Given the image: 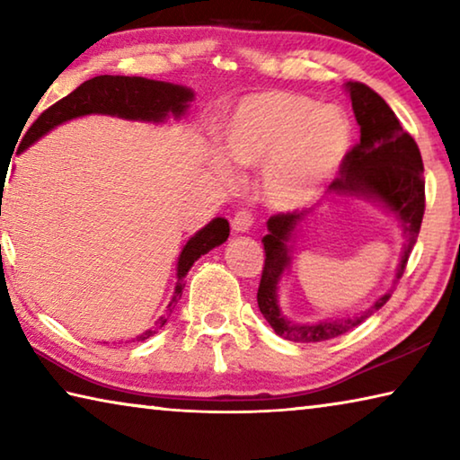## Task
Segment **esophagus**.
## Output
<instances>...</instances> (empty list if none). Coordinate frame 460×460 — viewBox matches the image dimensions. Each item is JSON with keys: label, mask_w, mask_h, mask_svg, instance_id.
Here are the masks:
<instances>
[{"label": "esophagus", "mask_w": 460, "mask_h": 460, "mask_svg": "<svg viewBox=\"0 0 460 460\" xmlns=\"http://www.w3.org/2000/svg\"><path fill=\"white\" fill-rule=\"evenodd\" d=\"M231 225H233V231H235V233H247L253 225V217H252V213H247V211H239L235 217H233Z\"/></svg>", "instance_id": "1"}]
</instances>
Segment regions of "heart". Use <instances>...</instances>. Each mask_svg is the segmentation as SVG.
<instances>
[{
  "instance_id": "b5f03b06",
  "label": "heart",
  "mask_w": 460,
  "mask_h": 460,
  "mask_svg": "<svg viewBox=\"0 0 460 460\" xmlns=\"http://www.w3.org/2000/svg\"><path fill=\"white\" fill-rule=\"evenodd\" d=\"M351 121L334 105L290 91H261L233 107L223 128V146L235 164L258 170L260 197L270 208L294 213L321 197L351 147ZM221 181L235 172L215 160Z\"/></svg>"
}]
</instances>
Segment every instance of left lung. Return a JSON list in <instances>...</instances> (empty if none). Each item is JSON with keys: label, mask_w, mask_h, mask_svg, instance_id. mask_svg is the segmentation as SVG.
<instances>
[{"label": "left lung", "mask_w": 460, "mask_h": 460, "mask_svg": "<svg viewBox=\"0 0 460 460\" xmlns=\"http://www.w3.org/2000/svg\"><path fill=\"white\" fill-rule=\"evenodd\" d=\"M351 97L355 119L361 137L341 166V176L329 189L341 199H365L377 202L398 219L403 231L402 258L392 288L379 296L359 314L324 318L314 323L290 321L279 308L278 288L292 263V249L310 211L282 213L268 219V235L261 239L266 263L258 290V306L276 334L294 342H323L353 331L365 318L385 305L398 284L414 247L424 217V164L411 136L400 126V119L376 91L363 83L345 84Z\"/></svg>", "instance_id": "1"}]
</instances>
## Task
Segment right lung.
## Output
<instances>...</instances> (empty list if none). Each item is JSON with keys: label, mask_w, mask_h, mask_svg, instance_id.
Returning a JSON list of instances; mask_svg holds the SVG:
<instances>
[{"label": "right lung", "mask_w": 460, "mask_h": 460, "mask_svg": "<svg viewBox=\"0 0 460 460\" xmlns=\"http://www.w3.org/2000/svg\"><path fill=\"white\" fill-rule=\"evenodd\" d=\"M194 99V91L184 84H174L166 81L144 79V76H121V75H101L95 79L84 81L71 95L60 99L58 103L46 109L22 139L20 152L36 144L42 136L49 134L62 123L84 118V115H111V118L144 123H164L168 119H181L186 115ZM2 215V213H0ZM229 237V223L223 217H217L208 225L186 241L176 263V286L174 294L168 302V313L160 316L152 329L137 334L134 341H146L154 337L162 326L168 323L176 302L181 300L184 290V278L200 255L219 247Z\"/></svg>", "instance_id": "obj_1"}]
</instances>
